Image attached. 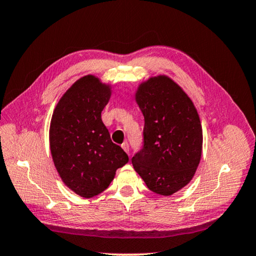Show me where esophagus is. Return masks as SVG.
Segmentation results:
<instances>
[{"instance_id":"obj_1","label":"esophagus","mask_w":256,"mask_h":256,"mask_svg":"<svg viewBox=\"0 0 256 256\" xmlns=\"http://www.w3.org/2000/svg\"><path fill=\"white\" fill-rule=\"evenodd\" d=\"M122 148H123V150L125 151V152H126V154H128L130 146H128V142H124V144H122Z\"/></svg>"}]
</instances>
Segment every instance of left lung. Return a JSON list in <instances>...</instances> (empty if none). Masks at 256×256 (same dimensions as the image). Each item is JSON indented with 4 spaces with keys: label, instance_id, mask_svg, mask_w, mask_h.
Wrapping results in <instances>:
<instances>
[{
    "label": "left lung",
    "instance_id": "left-lung-1",
    "mask_svg": "<svg viewBox=\"0 0 256 256\" xmlns=\"http://www.w3.org/2000/svg\"><path fill=\"white\" fill-rule=\"evenodd\" d=\"M134 98L144 116V146L132 164L150 190L172 196L193 180L200 164V116L183 88L164 74L142 81Z\"/></svg>",
    "mask_w": 256,
    "mask_h": 256
}]
</instances>
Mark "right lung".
<instances>
[{
  "instance_id": "right-lung-1",
  "label": "right lung",
  "mask_w": 256,
  "mask_h": 256,
  "mask_svg": "<svg viewBox=\"0 0 256 256\" xmlns=\"http://www.w3.org/2000/svg\"><path fill=\"white\" fill-rule=\"evenodd\" d=\"M112 84L98 76H81L60 98L50 125L52 158L60 180L78 196L102 193L128 157L112 144L102 120Z\"/></svg>"
}]
</instances>
